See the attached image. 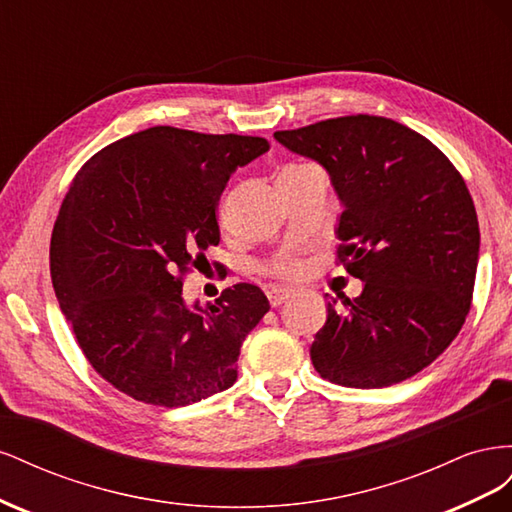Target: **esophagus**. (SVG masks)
I'll return each mask as SVG.
<instances>
[{"mask_svg":"<svg viewBox=\"0 0 512 512\" xmlns=\"http://www.w3.org/2000/svg\"><path fill=\"white\" fill-rule=\"evenodd\" d=\"M294 294V290L292 288H286V286H273V288H269V292H267V299H269V303H271V307H280L286 299H290Z\"/></svg>","mask_w":512,"mask_h":512,"instance_id":"34e87169","label":"esophagus"}]
</instances>
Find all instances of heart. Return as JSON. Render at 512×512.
I'll use <instances>...</instances> for the list:
<instances>
[{
  "instance_id": "b5f03b06",
  "label": "heart",
  "mask_w": 512,
  "mask_h": 512,
  "mask_svg": "<svg viewBox=\"0 0 512 512\" xmlns=\"http://www.w3.org/2000/svg\"><path fill=\"white\" fill-rule=\"evenodd\" d=\"M314 168H318V166H314V164H288L280 173V177L282 175H294V173H307V170H314ZM267 271L273 273V275H294L299 271V265L294 260H275L267 267Z\"/></svg>"
}]
</instances>
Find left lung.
I'll return each mask as SVG.
<instances>
[{"label":"left lung","instance_id":"8db88e82","mask_svg":"<svg viewBox=\"0 0 512 512\" xmlns=\"http://www.w3.org/2000/svg\"><path fill=\"white\" fill-rule=\"evenodd\" d=\"M275 138L327 168L344 211L337 260L365 282L329 316L309 354L350 389L408 380L451 346L470 312L478 218L468 185L423 134L376 115L324 119Z\"/></svg>","mask_w":512,"mask_h":512}]
</instances>
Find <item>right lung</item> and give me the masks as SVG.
I'll return each mask as SVG.
<instances>
[{"label":"right lung","instance_id":"add662e5","mask_svg":"<svg viewBox=\"0 0 512 512\" xmlns=\"http://www.w3.org/2000/svg\"><path fill=\"white\" fill-rule=\"evenodd\" d=\"M265 151L260 136L156 126L104 147L72 179L51 280L85 359L117 391L179 408L235 384L243 339L269 312L265 292L237 284L188 305L183 275L220 243L230 175Z\"/></svg>","mask_w":512,"mask_h":512}]
</instances>
